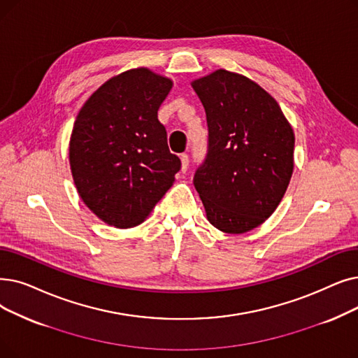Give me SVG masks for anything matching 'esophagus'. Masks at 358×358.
<instances>
[{
  "instance_id": "1",
  "label": "esophagus",
  "mask_w": 358,
  "mask_h": 358,
  "mask_svg": "<svg viewBox=\"0 0 358 358\" xmlns=\"http://www.w3.org/2000/svg\"><path fill=\"white\" fill-rule=\"evenodd\" d=\"M180 159H181V171H182V173H185V171H187V166H189V155L182 153Z\"/></svg>"
}]
</instances>
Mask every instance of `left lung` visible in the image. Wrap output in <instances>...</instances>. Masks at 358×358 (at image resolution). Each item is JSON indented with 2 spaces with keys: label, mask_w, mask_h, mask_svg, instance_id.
I'll use <instances>...</instances> for the list:
<instances>
[{
  "label": "left lung",
  "mask_w": 358,
  "mask_h": 358,
  "mask_svg": "<svg viewBox=\"0 0 358 358\" xmlns=\"http://www.w3.org/2000/svg\"><path fill=\"white\" fill-rule=\"evenodd\" d=\"M192 86L209 131L193 184L209 222L227 234H243L265 222L287 192L292 127L278 102L245 76L216 70Z\"/></svg>",
  "instance_id": "obj_1"
}]
</instances>
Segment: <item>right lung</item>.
Here are the masks:
<instances>
[{
	"instance_id": "right-lung-1",
	"label": "right lung",
	"mask_w": 358,
	"mask_h": 358,
	"mask_svg": "<svg viewBox=\"0 0 358 358\" xmlns=\"http://www.w3.org/2000/svg\"><path fill=\"white\" fill-rule=\"evenodd\" d=\"M173 87L148 69L121 73L86 101L70 138L79 196L105 224H142L181 168L171 153L158 110Z\"/></svg>"
}]
</instances>
